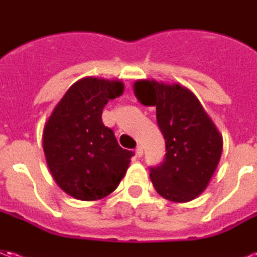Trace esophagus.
Masks as SVG:
<instances>
[{"label":"esophagus","mask_w":257,"mask_h":257,"mask_svg":"<svg viewBox=\"0 0 257 257\" xmlns=\"http://www.w3.org/2000/svg\"><path fill=\"white\" fill-rule=\"evenodd\" d=\"M136 156L138 157L143 156V149H142L140 146H138V147H136Z\"/></svg>","instance_id":"1"}]
</instances>
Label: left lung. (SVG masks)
I'll use <instances>...</instances> for the list:
<instances>
[{"mask_svg": "<svg viewBox=\"0 0 257 257\" xmlns=\"http://www.w3.org/2000/svg\"><path fill=\"white\" fill-rule=\"evenodd\" d=\"M135 96L154 106L165 139V160L151 168L157 193L173 202H189L202 194L220 161L223 138L197 96L180 84L139 79Z\"/></svg>", "mask_w": 257, "mask_h": 257, "instance_id": "1", "label": "left lung"}]
</instances>
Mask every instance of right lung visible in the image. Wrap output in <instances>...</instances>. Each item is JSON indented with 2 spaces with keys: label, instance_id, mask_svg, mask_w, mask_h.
I'll use <instances>...</instances> for the list:
<instances>
[{
  "label": "right lung",
  "instance_id": "1",
  "mask_svg": "<svg viewBox=\"0 0 257 257\" xmlns=\"http://www.w3.org/2000/svg\"><path fill=\"white\" fill-rule=\"evenodd\" d=\"M123 93L119 79L85 77L74 82L45 122L42 147L52 178L64 193L97 201L117 189L132 151L119 147L101 121L103 107Z\"/></svg>",
  "mask_w": 257,
  "mask_h": 257
}]
</instances>
